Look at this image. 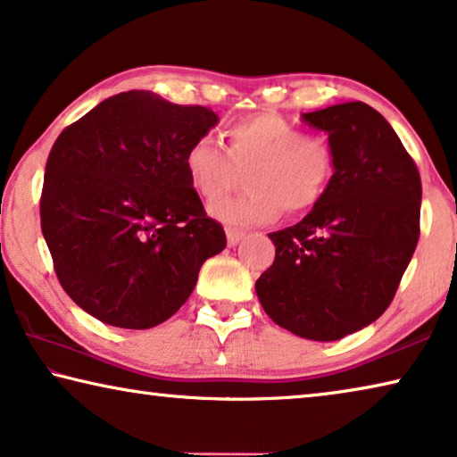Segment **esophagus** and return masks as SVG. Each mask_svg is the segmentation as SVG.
I'll return each instance as SVG.
<instances>
[{
	"instance_id": "34e87169",
	"label": "esophagus",
	"mask_w": 457,
	"mask_h": 457,
	"mask_svg": "<svg viewBox=\"0 0 457 457\" xmlns=\"http://www.w3.org/2000/svg\"><path fill=\"white\" fill-rule=\"evenodd\" d=\"M226 236H228V244L229 245H237L240 244L242 240H244V231H240V229H231V228H228L226 229Z\"/></svg>"
}]
</instances>
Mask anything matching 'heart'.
I'll return each mask as SVG.
<instances>
[{
    "mask_svg": "<svg viewBox=\"0 0 457 457\" xmlns=\"http://www.w3.org/2000/svg\"><path fill=\"white\" fill-rule=\"evenodd\" d=\"M228 150L212 136H199L187 146L183 166L209 213L228 226H256L274 221L287 209L305 213L328 193L336 175V146L325 134H307L293 120L260 112L229 124ZM249 170L251 191L220 200Z\"/></svg>",
    "mask_w": 457,
    "mask_h": 457,
    "instance_id": "obj_1",
    "label": "heart"
}]
</instances>
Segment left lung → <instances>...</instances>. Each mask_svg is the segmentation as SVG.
<instances>
[{
    "label": "left lung",
    "mask_w": 457,
    "mask_h": 457,
    "mask_svg": "<svg viewBox=\"0 0 457 457\" xmlns=\"http://www.w3.org/2000/svg\"><path fill=\"white\" fill-rule=\"evenodd\" d=\"M336 146V175L299 223L268 237L256 280L266 315L295 336L333 342L385 313L419 242L421 177L393 126L350 101L303 113Z\"/></svg>",
    "instance_id": "obj_1"
}]
</instances>
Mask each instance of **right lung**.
Segmentation results:
<instances>
[{
	"label": "right lung",
	"instance_id": "1",
	"mask_svg": "<svg viewBox=\"0 0 457 457\" xmlns=\"http://www.w3.org/2000/svg\"><path fill=\"white\" fill-rule=\"evenodd\" d=\"M203 105L150 91L107 97L50 150L40 226L61 287L113 328L148 329L189 299L203 262L226 248L183 156L217 124Z\"/></svg>",
	"mask_w": 457,
	"mask_h": 457
}]
</instances>
